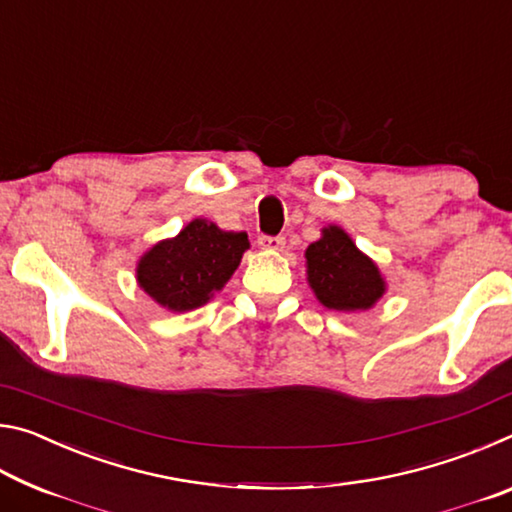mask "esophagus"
<instances>
[{
    "label": "esophagus",
    "mask_w": 512,
    "mask_h": 512,
    "mask_svg": "<svg viewBox=\"0 0 512 512\" xmlns=\"http://www.w3.org/2000/svg\"><path fill=\"white\" fill-rule=\"evenodd\" d=\"M257 244L266 248V250H282L284 244H287V239L284 237H268V235H262L257 239Z\"/></svg>",
    "instance_id": "esophagus-1"
}]
</instances>
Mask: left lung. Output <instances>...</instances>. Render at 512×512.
Segmentation results:
<instances>
[{
    "label": "left lung",
    "mask_w": 512,
    "mask_h": 512,
    "mask_svg": "<svg viewBox=\"0 0 512 512\" xmlns=\"http://www.w3.org/2000/svg\"><path fill=\"white\" fill-rule=\"evenodd\" d=\"M305 257L311 289L327 309H370L384 293L377 266L336 225L323 230Z\"/></svg>",
    "instance_id": "1"
}]
</instances>
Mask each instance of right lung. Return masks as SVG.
Instances as JSON below:
<instances>
[{"mask_svg":"<svg viewBox=\"0 0 512 512\" xmlns=\"http://www.w3.org/2000/svg\"><path fill=\"white\" fill-rule=\"evenodd\" d=\"M248 246L246 232H225L196 219L140 259L137 282L162 307L196 309L230 280Z\"/></svg>","mask_w":512,"mask_h":512,"instance_id":"right-lung-1","label":"right lung"}]
</instances>
